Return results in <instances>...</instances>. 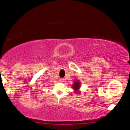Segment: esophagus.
<instances>
[{"label": "esophagus", "mask_w": 130, "mask_h": 130, "mask_svg": "<svg viewBox=\"0 0 130 130\" xmlns=\"http://www.w3.org/2000/svg\"><path fill=\"white\" fill-rule=\"evenodd\" d=\"M59 81L60 82V83H62V82L64 81V79L63 78H60L59 79Z\"/></svg>", "instance_id": "obj_1"}]
</instances>
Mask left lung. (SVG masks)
Here are the masks:
<instances>
[{"instance_id": "obj_1", "label": "left lung", "mask_w": 130, "mask_h": 130, "mask_svg": "<svg viewBox=\"0 0 130 130\" xmlns=\"http://www.w3.org/2000/svg\"><path fill=\"white\" fill-rule=\"evenodd\" d=\"M81 87V83L79 80H77L75 81L74 83H73V84L72 85V88L74 89V90L75 92V93H79V89Z\"/></svg>"}]
</instances>
